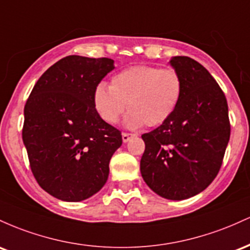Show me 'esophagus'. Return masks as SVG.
Returning <instances> with one entry per match:
<instances>
[{
	"mask_svg": "<svg viewBox=\"0 0 250 250\" xmlns=\"http://www.w3.org/2000/svg\"><path fill=\"white\" fill-rule=\"evenodd\" d=\"M134 136H136V134H134V133H127V132H123V134H122V137H123V142H124V143H127L128 140H130L131 138H133Z\"/></svg>",
	"mask_w": 250,
	"mask_h": 250,
	"instance_id": "34e87169",
	"label": "esophagus"
}]
</instances>
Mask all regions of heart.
Returning <instances> with one entry per match:
<instances>
[{
	"instance_id": "b5f03b06",
	"label": "heart",
	"mask_w": 250,
	"mask_h": 250,
	"mask_svg": "<svg viewBox=\"0 0 250 250\" xmlns=\"http://www.w3.org/2000/svg\"><path fill=\"white\" fill-rule=\"evenodd\" d=\"M183 80L175 68L136 64L117 73L111 86L99 83L94 89V107L103 120L116 124L126 110L128 128L157 126L172 116L181 102Z\"/></svg>"
}]
</instances>
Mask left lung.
I'll list each match as a JSON object with an SVG mask.
<instances>
[{
    "instance_id": "left-lung-1",
    "label": "left lung",
    "mask_w": 250,
    "mask_h": 250,
    "mask_svg": "<svg viewBox=\"0 0 250 250\" xmlns=\"http://www.w3.org/2000/svg\"><path fill=\"white\" fill-rule=\"evenodd\" d=\"M170 64L181 74L183 93L172 116L142 136L140 172L157 195L181 201L203 191L217 176L230 123L226 95L200 62L175 57Z\"/></svg>"
}]
</instances>
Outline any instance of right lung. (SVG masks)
Segmentation results:
<instances>
[{"label": "right lung", "mask_w": 250, "mask_h": 250, "mask_svg": "<svg viewBox=\"0 0 250 250\" xmlns=\"http://www.w3.org/2000/svg\"><path fill=\"white\" fill-rule=\"evenodd\" d=\"M108 58L69 55L50 66L24 105L22 139L33 175L61 201L79 202L105 186L122 132L100 118L94 89L114 68Z\"/></svg>", "instance_id": "add662e5"}]
</instances>
